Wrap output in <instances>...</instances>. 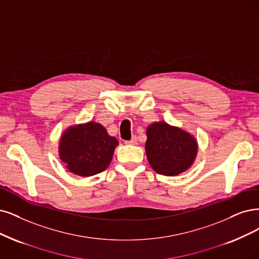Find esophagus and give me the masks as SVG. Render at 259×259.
Masks as SVG:
<instances>
[{
	"label": "esophagus",
	"mask_w": 259,
	"mask_h": 259,
	"mask_svg": "<svg viewBox=\"0 0 259 259\" xmlns=\"http://www.w3.org/2000/svg\"><path fill=\"white\" fill-rule=\"evenodd\" d=\"M126 144H129V145H137V144H138V139H137V137H133L130 141H127Z\"/></svg>",
	"instance_id": "obj_1"
}]
</instances>
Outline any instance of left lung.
Listing matches in <instances>:
<instances>
[{
	"label": "left lung",
	"mask_w": 259,
	"mask_h": 259,
	"mask_svg": "<svg viewBox=\"0 0 259 259\" xmlns=\"http://www.w3.org/2000/svg\"><path fill=\"white\" fill-rule=\"evenodd\" d=\"M145 151L152 169L176 176L193 165L198 152L196 138L165 121L152 122L146 130Z\"/></svg>",
	"instance_id": "8db88e82"
}]
</instances>
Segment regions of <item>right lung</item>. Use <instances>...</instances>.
<instances>
[{
	"label": "right lung",
	"instance_id": "1",
	"mask_svg": "<svg viewBox=\"0 0 259 259\" xmlns=\"http://www.w3.org/2000/svg\"><path fill=\"white\" fill-rule=\"evenodd\" d=\"M116 138L109 136L101 123L89 121L67 128L59 142V156L70 173L90 177L101 173L111 163Z\"/></svg>",
	"mask_w": 259,
	"mask_h": 259
}]
</instances>
